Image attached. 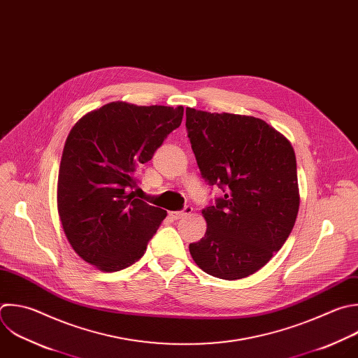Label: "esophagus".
<instances>
[{"label":"esophagus","instance_id":"esophagus-1","mask_svg":"<svg viewBox=\"0 0 358 358\" xmlns=\"http://www.w3.org/2000/svg\"><path fill=\"white\" fill-rule=\"evenodd\" d=\"M192 212V208L191 206H187L184 210H180V212H170V216L173 217V219H181L182 216H185V215H189Z\"/></svg>","mask_w":358,"mask_h":358}]
</instances>
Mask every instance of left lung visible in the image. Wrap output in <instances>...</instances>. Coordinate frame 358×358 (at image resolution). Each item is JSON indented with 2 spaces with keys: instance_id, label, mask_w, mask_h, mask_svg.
<instances>
[{
  "instance_id": "8db88e82",
  "label": "left lung",
  "mask_w": 358,
  "mask_h": 358,
  "mask_svg": "<svg viewBox=\"0 0 358 358\" xmlns=\"http://www.w3.org/2000/svg\"><path fill=\"white\" fill-rule=\"evenodd\" d=\"M187 129L202 177L224 187L202 209L206 231L189 245L196 266L233 281L264 267L284 246L299 209L291 142L260 117L187 108Z\"/></svg>"
}]
</instances>
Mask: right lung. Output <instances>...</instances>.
Here are the masks:
<instances>
[{"label":"right lung","instance_id":"right-lung-1","mask_svg":"<svg viewBox=\"0 0 358 358\" xmlns=\"http://www.w3.org/2000/svg\"><path fill=\"white\" fill-rule=\"evenodd\" d=\"M184 108L109 102L71 128L57 178V212L73 250L113 273L138 262L167 212L138 199L136 170L181 125Z\"/></svg>","mask_w":358,"mask_h":358}]
</instances>
